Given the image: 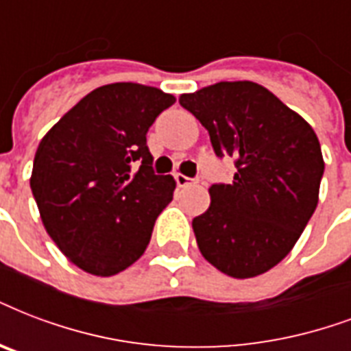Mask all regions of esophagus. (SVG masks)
Masks as SVG:
<instances>
[{
    "mask_svg": "<svg viewBox=\"0 0 351 351\" xmlns=\"http://www.w3.org/2000/svg\"><path fill=\"white\" fill-rule=\"evenodd\" d=\"M175 180H176V184H178V187H187V186H191V184H197L193 178H189V176H186V175H180V173H176Z\"/></svg>",
    "mask_w": 351,
    "mask_h": 351,
    "instance_id": "34e87169",
    "label": "esophagus"
}]
</instances>
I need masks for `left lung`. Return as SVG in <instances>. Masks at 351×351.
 I'll return each mask as SVG.
<instances>
[{
	"label": "left lung",
	"mask_w": 351,
	"mask_h": 351,
	"mask_svg": "<svg viewBox=\"0 0 351 351\" xmlns=\"http://www.w3.org/2000/svg\"><path fill=\"white\" fill-rule=\"evenodd\" d=\"M217 156L235 158L232 184L210 187L193 219L200 254L232 278H254L287 256L318 204L324 158L311 125L252 80L182 93Z\"/></svg>",
	"instance_id": "8db88e82"
}]
</instances>
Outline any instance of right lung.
<instances>
[{
  "label": "right lung",
  "instance_id": "add662e5",
  "mask_svg": "<svg viewBox=\"0 0 351 351\" xmlns=\"http://www.w3.org/2000/svg\"><path fill=\"white\" fill-rule=\"evenodd\" d=\"M176 99L136 82L95 88L40 141L31 189L45 232L93 276L138 261L176 182L154 175L147 130Z\"/></svg>",
  "mask_w": 351,
  "mask_h": 351
}]
</instances>
